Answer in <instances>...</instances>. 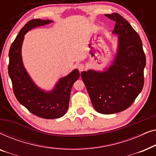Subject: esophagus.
<instances>
[{
    "instance_id": "1",
    "label": "esophagus",
    "mask_w": 156,
    "mask_h": 156,
    "mask_svg": "<svg viewBox=\"0 0 156 156\" xmlns=\"http://www.w3.org/2000/svg\"><path fill=\"white\" fill-rule=\"evenodd\" d=\"M77 68H78L79 71L82 72L83 70H84V69H85V65H83V64H78Z\"/></svg>"
}]
</instances>
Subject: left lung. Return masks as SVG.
<instances>
[{
  "label": "left lung",
  "instance_id": "1",
  "mask_svg": "<svg viewBox=\"0 0 156 156\" xmlns=\"http://www.w3.org/2000/svg\"><path fill=\"white\" fill-rule=\"evenodd\" d=\"M105 16L116 22L113 33L119 35L116 56L106 71L89 69L81 76L95 110L112 114L129 108L141 91L146 60L140 36L130 23L117 12Z\"/></svg>",
  "mask_w": 156,
  "mask_h": 156
}]
</instances>
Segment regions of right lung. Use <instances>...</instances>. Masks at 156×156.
<instances>
[{"instance_id":"right-lung-1","label":"right lung","mask_w":156,"mask_h":156,"mask_svg":"<svg viewBox=\"0 0 156 156\" xmlns=\"http://www.w3.org/2000/svg\"><path fill=\"white\" fill-rule=\"evenodd\" d=\"M52 22L41 19L28 21L10 46L8 65V74L16 99L32 114L46 119L60 118L66 114L69 107L72 87L80 77V72L74 69L67 76L61 78L53 90L46 92L36 86L25 70L21 57L25 34L34 27Z\"/></svg>"}]
</instances>
